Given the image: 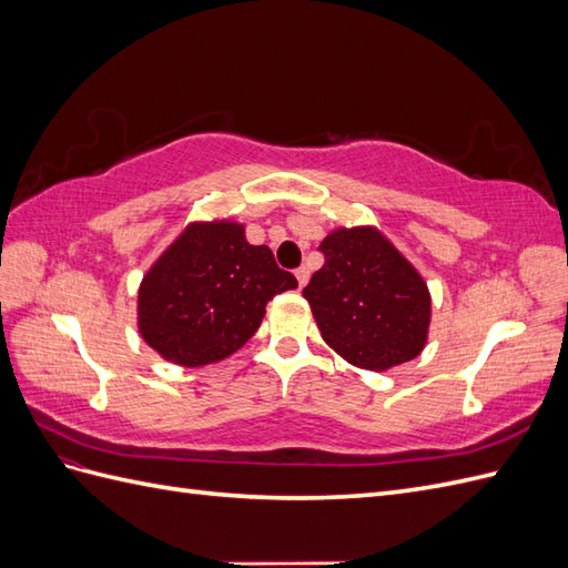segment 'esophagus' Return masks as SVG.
I'll return each instance as SVG.
<instances>
[{"mask_svg":"<svg viewBox=\"0 0 568 568\" xmlns=\"http://www.w3.org/2000/svg\"><path fill=\"white\" fill-rule=\"evenodd\" d=\"M296 280H298V286L303 288V286L307 284V280H311V270H307V267H298V270H296Z\"/></svg>","mask_w":568,"mask_h":568,"instance_id":"1","label":"esophagus"}]
</instances>
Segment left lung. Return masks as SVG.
I'll return each instance as SVG.
<instances>
[{"label":"left lung","mask_w":568,"mask_h":568,"mask_svg":"<svg viewBox=\"0 0 568 568\" xmlns=\"http://www.w3.org/2000/svg\"><path fill=\"white\" fill-rule=\"evenodd\" d=\"M303 296L326 346L346 363L386 372L415 359L428 338L432 294L417 267L372 225L336 227Z\"/></svg>","instance_id":"1"}]
</instances>
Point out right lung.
<instances>
[{"label":"right lung","mask_w":568,"mask_h":568,"mask_svg":"<svg viewBox=\"0 0 568 568\" xmlns=\"http://www.w3.org/2000/svg\"><path fill=\"white\" fill-rule=\"evenodd\" d=\"M296 286L267 246L246 242L242 222L196 220L146 270L136 329L168 363L213 365L257 332L274 296Z\"/></svg>","instance_id":"right-lung-1"}]
</instances>
